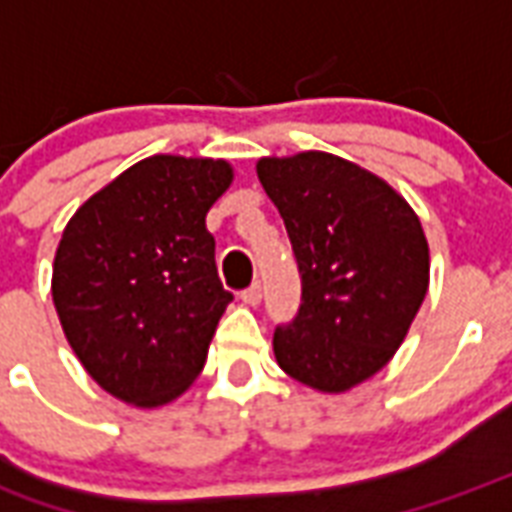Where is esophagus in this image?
Listing matches in <instances>:
<instances>
[{"label":"esophagus","mask_w":512,"mask_h":512,"mask_svg":"<svg viewBox=\"0 0 512 512\" xmlns=\"http://www.w3.org/2000/svg\"><path fill=\"white\" fill-rule=\"evenodd\" d=\"M260 298H263V287L257 285H252V287H246L244 293H241V301H244L246 306H257L260 304Z\"/></svg>","instance_id":"esophagus-1"}]
</instances>
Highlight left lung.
<instances>
[{"label": "left lung", "mask_w": 512, "mask_h": 512, "mask_svg": "<svg viewBox=\"0 0 512 512\" xmlns=\"http://www.w3.org/2000/svg\"><path fill=\"white\" fill-rule=\"evenodd\" d=\"M301 271V309L276 328L279 369L344 393L388 366L429 290V241L399 192L328 151L257 160Z\"/></svg>", "instance_id": "left-lung-1"}]
</instances>
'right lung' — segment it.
I'll use <instances>...</instances> for the list:
<instances>
[{
    "label": "right lung",
    "mask_w": 512,
    "mask_h": 512,
    "mask_svg": "<svg viewBox=\"0 0 512 512\" xmlns=\"http://www.w3.org/2000/svg\"><path fill=\"white\" fill-rule=\"evenodd\" d=\"M233 165L154 154L94 192L56 246L51 295L67 342L102 391L154 410L206 363L233 295L214 263L208 208Z\"/></svg>",
    "instance_id": "1"
}]
</instances>
